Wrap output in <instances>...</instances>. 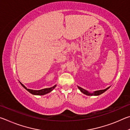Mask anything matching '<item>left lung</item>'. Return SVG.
Segmentation results:
<instances>
[{
  "instance_id": "obj_1",
  "label": "left lung",
  "mask_w": 130,
  "mask_h": 130,
  "mask_svg": "<svg viewBox=\"0 0 130 130\" xmlns=\"http://www.w3.org/2000/svg\"><path fill=\"white\" fill-rule=\"evenodd\" d=\"M109 87H108L107 88L105 89H103V90H99V91H96L95 92H94L93 93H89V92H88L87 91H86V90H85V89H84L83 88H81V87H78V89L80 90L81 92H83V93H84L85 94H87V95H88V96H98V95H100V94H102L103 93H104V92L106 91L108 89H109Z\"/></svg>"
}]
</instances>
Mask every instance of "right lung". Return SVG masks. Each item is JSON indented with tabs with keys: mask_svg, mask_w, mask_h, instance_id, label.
Here are the masks:
<instances>
[{
	"mask_svg": "<svg viewBox=\"0 0 130 130\" xmlns=\"http://www.w3.org/2000/svg\"><path fill=\"white\" fill-rule=\"evenodd\" d=\"M21 84L22 85V87L25 88L27 91H28L30 93L33 94H36V95H43V94H45L46 93H49V92H51L53 89L55 88V87H56V85H55L54 86H53L52 88H45V89H43L41 90H38V91H36V90H32V89H27L25 85H23L21 83Z\"/></svg>",
	"mask_w": 130,
	"mask_h": 130,
	"instance_id": "obj_1",
	"label": "right lung"
}]
</instances>
